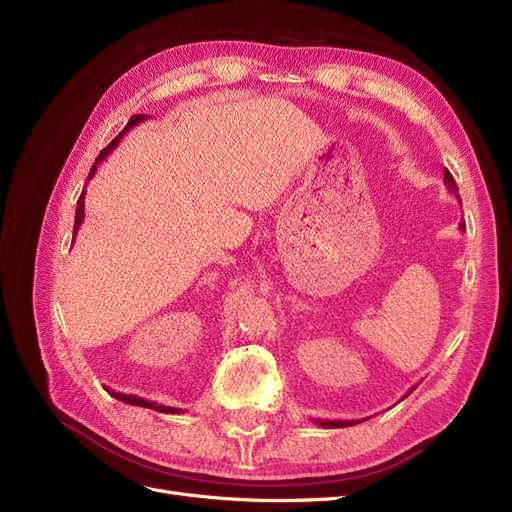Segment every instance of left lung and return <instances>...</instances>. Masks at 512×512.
<instances>
[{"label": "left lung", "mask_w": 512, "mask_h": 512, "mask_svg": "<svg viewBox=\"0 0 512 512\" xmlns=\"http://www.w3.org/2000/svg\"><path fill=\"white\" fill-rule=\"evenodd\" d=\"M444 183H446V188L451 190L457 198H459V188H457V183H455V179H453V175L448 173V170H444ZM461 230L466 228V226H459ZM316 423L318 425H322V427H350V425H356V423H361V421H322V418H316Z\"/></svg>", "instance_id": "obj_1"}]
</instances>
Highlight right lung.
Masks as SVG:
<instances>
[{"label": "right lung", "instance_id": "right-lung-1", "mask_svg": "<svg viewBox=\"0 0 512 512\" xmlns=\"http://www.w3.org/2000/svg\"><path fill=\"white\" fill-rule=\"evenodd\" d=\"M149 115H134L130 121H128V126L123 128V132L115 138V141L108 145L104 151H100V156L96 158V164L91 166V170H89V177L87 179H91L96 175V170H98V164L100 162H104L106 160V156L108 153H111L117 145H119V141L123 138V134H126L128 130H132L134 126H138V123L141 121H145ZM87 185V183H85ZM83 220H85V190H83V194H81V198H79V203H76V215H74V237H76V230L81 228V224H83ZM106 389V386H104ZM108 393H111V397H115V399H119V401H123V404H130V406H141V408H151V410H158V412H164V414H179L181 410L179 408H170V406H160V404H156V401H147V399H143V397H136V395H126V393H117V391H111V389H106Z\"/></svg>", "mask_w": 512, "mask_h": 512}]
</instances>
